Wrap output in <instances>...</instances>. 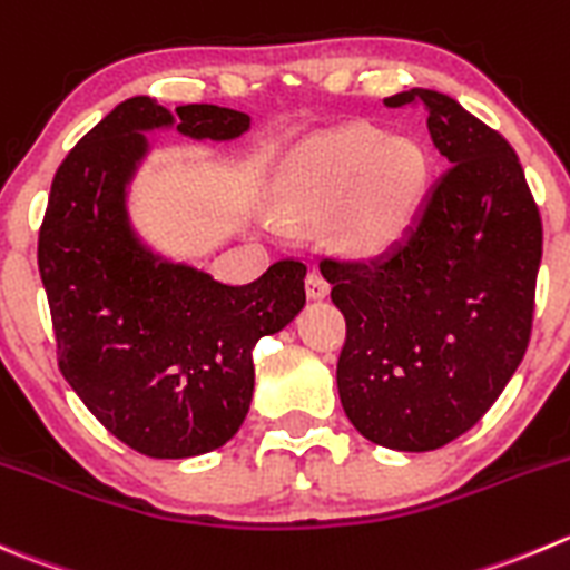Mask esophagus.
I'll return each mask as SVG.
<instances>
[{
  "label": "esophagus",
  "instance_id": "esophagus-1",
  "mask_svg": "<svg viewBox=\"0 0 570 570\" xmlns=\"http://www.w3.org/2000/svg\"><path fill=\"white\" fill-rule=\"evenodd\" d=\"M331 292V284L325 281V275L320 273V269H308L306 275V295L312 297V301H323L325 295Z\"/></svg>",
  "mask_w": 570,
  "mask_h": 570
}]
</instances>
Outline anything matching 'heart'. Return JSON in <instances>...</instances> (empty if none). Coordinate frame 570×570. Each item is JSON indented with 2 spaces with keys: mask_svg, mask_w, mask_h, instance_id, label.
I'll return each instance as SVG.
<instances>
[{
  "mask_svg": "<svg viewBox=\"0 0 570 570\" xmlns=\"http://www.w3.org/2000/svg\"><path fill=\"white\" fill-rule=\"evenodd\" d=\"M425 178V158L406 138L351 125L314 138L292 158L275 189L284 223L320 225L336 210L342 242L381 250L401 236Z\"/></svg>",
  "mask_w": 570,
  "mask_h": 570,
  "instance_id": "b5f03b06",
  "label": "heart"
}]
</instances>
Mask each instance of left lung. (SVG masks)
Segmentation results:
<instances>
[{
	"mask_svg": "<svg viewBox=\"0 0 570 570\" xmlns=\"http://www.w3.org/2000/svg\"><path fill=\"white\" fill-rule=\"evenodd\" d=\"M412 102L449 167L390 250L320 269L347 325V420L384 449L434 451L484 417L527 353L543 225L501 132L432 88L384 99Z\"/></svg>",
	"mask_w": 570,
	"mask_h": 570,
	"instance_id": "8db88e82",
	"label": "left lung"
}]
</instances>
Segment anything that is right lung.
<instances>
[{
	"mask_svg": "<svg viewBox=\"0 0 570 570\" xmlns=\"http://www.w3.org/2000/svg\"><path fill=\"white\" fill-rule=\"evenodd\" d=\"M150 97L116 105L63 158L38 234V269L52 312L58 364L99 423L156 460L208 454L239 432L253 397V347L306 303V264L275 262L228 286L167 262L138 239L127 184L147 156V130L230 141L250 116Z\"/></svg>",
	"mask_w": 570,
	"mask_h": 570,
	"instance_id": "add662e5",
	"label": "right lung"
}]
</instances>
